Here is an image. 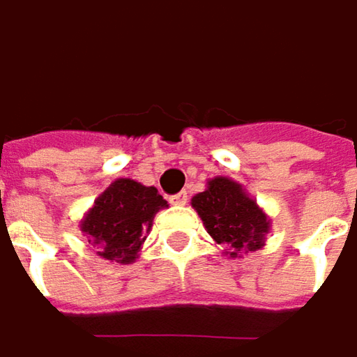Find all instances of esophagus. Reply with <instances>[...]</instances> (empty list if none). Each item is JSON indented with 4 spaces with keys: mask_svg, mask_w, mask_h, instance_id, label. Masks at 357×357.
<instances>
[{
    "mask_svg": "<svg viewBox=\"0 0 357 357\" xmlns=\"http://www.w3.org/2000/svg\"><path fill=\"white\" fill-rule=\"evenodd\" d=\"M170 203L176 206H185L188 203V192L187 190H181V192L172 195V197H170Z\"/></svg>",
    "mask_w": 357,
    "mask_h": 357,
    "instance_id": "1",
    "label": "esophagus"
}]
</instances>
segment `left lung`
<instances>
[{
  "label": "left lung",
  "mask_w": 357,
  "mask_h": 357,
  "mask_svg": "<svg viewBox=\"0 0 357 357\" xmlns=\"http://www.w3.org/2000/svg\"><path fill=\"white\" fill-rule=\"evenodd\" d=\"M190 205L213 241L223 245L225 255L237 259L241 253L265 247L271 219L237 181L229 176L208 178L205 190L195 195Z\"/></svg>",
  "instance_id": "obj_1"
}]
</instances>
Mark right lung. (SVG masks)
<instances>
[{
	"label": "right lung",
	"mask_w": 357,
	"mask_h": 357,
	"mask_svg": "<svg viewBox=\"0 0 357 357\" xmlns=\"http://www.w3.org/2000/svg\"><path fill=\"white\" fill-rule=\"evenodd\" d=\"M167 206L154 187L116 178L84 213L80 231L94 245L98 257L130 265L140 255L154 215Z\"/></svg>",
	"instance_id": "right-lung-1"
}]
</instances>
